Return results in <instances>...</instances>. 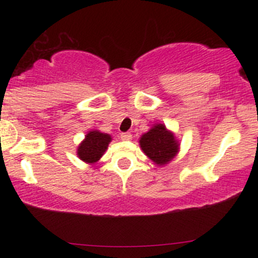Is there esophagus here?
Listing matches in <instances>:
<instances>
[{
  "mask_svg": "<svg viewBox=\"0 0 258 258\" xmlns=\"http://www.w3.org/2000/svg\"><path fill=\"white\" fill-rule=\"evenodd\" d=\"M120 138L122 139V141H131L132 135L130 132H123L120 135Z\"/></svg>",
  "mask_w": 258,
  "mask_h": 258,
  "instance_id": "34e87169",
  "label": "esophagus"
}]
</instances>
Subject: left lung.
<instances>
[{
	"instance_id": "obj_1",
	"label": "left lung",
	"mask_w": 258,
	"mask_h": 258,
	"mask_svg": "<svg viewBox=\"0 0 258 258\" xmlns=\"http://www.w3.org/2000/svg\"><path fill=\"white\" fill-rule=\"evenodd\" d=\"M139 146L144 154L159 166L168 164L179 149V144L164 123H156L139 139Z\"/></svg>"
}]
</instances>
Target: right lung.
Returning <instances> with one entry per match:
<instances>
[{"label": "right lung", "mask_w": 258, "mask_h": 258, "mask_svg": "<svg viewBox=\"0 0 258 258\" xmlns=\"http://www.w3.org/2000/svg\"><path fill=\"white\" fill-rule=\"evenodd\" d=\"M111 142L110 135L100 131H90L78 148V156L87 164H94L102 158Z\"/></svg>", "instance_id": "right-lung-1"}]
</instances>
